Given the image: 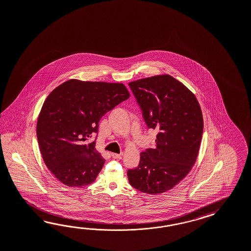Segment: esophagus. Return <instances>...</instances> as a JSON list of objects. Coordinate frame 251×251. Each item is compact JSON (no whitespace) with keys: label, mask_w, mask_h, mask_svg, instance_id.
I'll return each instance as SVG.
<instances>
[{"label":"esophagus","mask_w":251,"mask_h":251,"mask_svg":"<svg viewBox=\"0 0 251 251\" xmlns=\"http://www.w3.org/2000/svg\"><path fill=\"white\" fill-rule=\"evenodd\" d=\"M123 153H121V154H117V153H111V157H112L113 159H123Z\"/></svg>","instance_id":"obj_1"}]
</instances>
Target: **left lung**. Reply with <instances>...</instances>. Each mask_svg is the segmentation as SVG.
I'll return each mask as SVG.
<instances>
[{
  "mask_svg": "<svg viewBox=\"0 0 251 251\" xmlns=\"http://www.w3.org/2000/svg\"><path fill=\"white\" fill-rule=\"evenodd\" d=\"M149 128L158 131L156 146L141 153L137 168L128 170L136 190L159 194L171 190L195 163L203 133V117L195 95L171 75L128 83Z\"/></svg>",
  "mask_w": 251,
  "mask_h": 251,
  "instance_id": "8db88e82",
  "label": "left lung"
}]
</instances>
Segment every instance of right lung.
Listing matches in <instances>:
<instances>
[{
	"mask_svg": "<svg viewBox=\"0 0 251 251\" xmlns=\"http://www.w3.org/2000/svg\"><path fill=\"white\" fill-rule=\"evenodd\" d=\"M123 83L70 80L45 100L37 122V139L45 165L61 183L83 187L92 183L105 159L90 142L99 122L128 100Z\"/></svg>",
	"mask_w": 251,
	"mask_h": 251,
	"instance_id": "obj_1",
	"label": "right lung"
}]
</instances>
